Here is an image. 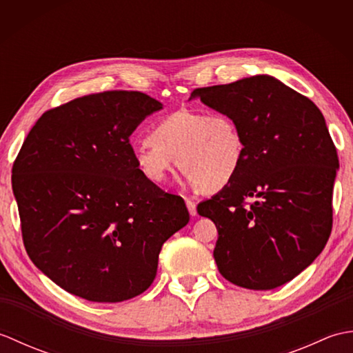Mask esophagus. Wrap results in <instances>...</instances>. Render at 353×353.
Here are the masks:
<instances>
[{"label":"esophagus","instance_id":"obj_1","mask_svg":"<svg viewBox=\"0 0 353 353\" xmlns=\"http://www.w3.org/2000/svg\"><path fill=\"white\" fill-rule=\"evenodd\" d=\"M186 208H188V212H190L192 216L197 215V206H196V203H194L192 200H186Z\"/></svg>","mask_w":353,"mask_h":353}]
</instances>
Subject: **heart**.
I'll return each mask as SVG.
<instances>
[{"instance_id": "heart-1", "label": "heart", "mask_w": 353, "mask_h": 353, "mask_svg": "<svg viewBox=\"0 0 353 353\" xmlns=\"http://www.w3.org/2000/svg\"><path fill=\"white\" fill-rule=\"evenodd\" d=\"M244 154V133L234 115L181 109L153 124L134 148L133 165L145 182L162 185L176 161L191 185L214 194L234 182Z\"/></svg>"}]
</instances>
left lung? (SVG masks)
Instances as JSON below:
<instances>
[{
  "label": "left lung",
  "mask_w": 353,
  "mask_h": 353,
  "mask_svg": "<svg viewBox=\"0 0 353 353\" xmlns=\"http://www.w3.org/2000/svg\"><path fill=\"white\" fill-rule=\"evenodd\" d=\"M197 97L234 115L245 139L234 182L197 206L219 230V272L243 288L281 287L312 264L332 230L339 156L325 117L270 76L199 88L190 100Z\"/></svg>",
  "instance_id": "left-lung-1"
}]
</instances>
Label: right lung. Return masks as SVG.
<instances>
[{
	"label": "right lung",
	"instance_id": "1",
	"mask_svg": "<svg viewBox=\"0 0 353 353\" xmlns=\"http://www.w3.org/2000/svg\"><path fill=\"white\" fill-rule=\"evenodd\" d=\"M162 103L106 91L50 109L12 168L33 264L74 296L117 303L153 283L162 244L190 221L182 197L142 179L130 134Z\"/></svg>",
	"mask_w": 353,
	"mask_h": 353
}]
</instances>
